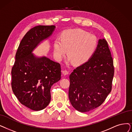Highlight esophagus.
<instances>
[{
	"label": "esophagus",
	"instance_id": "34e87169",
	"mask_svg": "<svg viewBox=\"0 0 132 132\" xmlns=\"http://www.w3.org/2000/svg\"><path fill=\"white\" fill-rule=\"evenodd\" d=\"M62 73H63V74L64 75H67L68 74V73H69V71H68L67 70H63L62 71Z\"/></svg>",
	"mask_w": 132,
	"mask_h": 132
}]
</instances>
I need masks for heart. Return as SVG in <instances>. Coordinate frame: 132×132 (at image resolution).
<instances>
[{"mask_svg": "<svg viewBox=\"0 0 132 132\" xmlns=\"http://www.w3.org/2000/svg\"><path fill=\"white\" fill-rule=\"evenodd\" d=\"M97 45L96 37L81 29L63 31L61 37L54 42V55L56 60L61 61L67 52V61L81 65L92 57Z\"/></svg>", "mask_w": 132, "mask_h": 132, "instance_id": "heart-1", "label": "heart"}]
</instances>
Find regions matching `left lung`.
Masks as SVG:
<instances>
[{"label":"left lung","mask_w":132,"mask_h":132,"mask_svg":"<svg viewBox=\"0 0 132 132\" xmlns=\"http://www.w3.org/2000/svg\"><path fill=\"white\" fill-rule=\"evenodd\" d=\"M107 42L100 39L92 57L69 76V98L72 107L87 112L102 104L112 90L113 61Z\"/></svg>","instance_id":"left-lung-1"}]
</instances>
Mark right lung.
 I'll return each mask as SVG.
<instances>
[{"mask_svg":"<svg viewBox=\"0 0 132 132\" xmlns=\"http://www.w3.org/2000/svg\"><path fill=\"white\" fill-rule=\"evenodd\" d=\"M55 25H38L30 29L21 40L11 71L12 89L19 101L31 110L44 109L51 100L50 89L60 80L59 63L32 52L54 32Z\"/></svg>","mask_w":132,"mask_h":132,"instance_id":"1","label":"right lung"}]
</instances>
